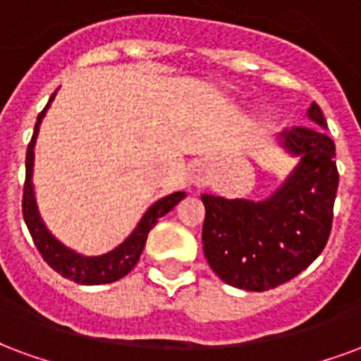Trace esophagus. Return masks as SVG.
Wrapping results in <instances>:
<instances>
[{
    "mask_svg": "<svg viewBox=\"0 0 361 361\" xmlns=\"http://www.w3.org/2000/svg\"><path fill=\"white\" fill-rule=\"evenodd\" d=\"M190 183L196 184V186H200V184L206 183V167H204L202 163H196V165H192Z\"/></svg>",
    "mask_w": 361,
    "mask_h": 361,
    "instance_id": "obj_1",
    "label": "esophagus"
}]
</instances>
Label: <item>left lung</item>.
Masks as SVG:
<instances>
[{
    "instance_id": "left-lung-1",
    "label": "left lung",
    "mask_w": 361,
    "mask_h": 361,
    "mask_svg": "<svg viewBox=\"0 0 361 361\" xmlns=\"http://www.w3.org/2000/svg\"><path fill=\"white\" fill-rule=\"evenodd\" d=\"M307 117L312 125L281 134V144L300 155V163L269 198L202 196L204 254L227 285L252 292L275 288L306 269L327 244L338 188L335 142L315 102Z\"/></svg>"
}]
</instances>
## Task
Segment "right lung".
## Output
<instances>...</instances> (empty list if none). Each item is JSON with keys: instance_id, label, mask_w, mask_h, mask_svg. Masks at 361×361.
Here are the masks:
<instances>
[{"instance_id": "obj_1", "label": "right lung", "mask_w": 361, "mask_h": 361, "mask_svg": "<svg viewBox=\"0 0 361 361\" xmlns=\"http://www.w3.org/2000/svg\"><path fill=\"white\" fill-rule=\"evenodd\" d=\"M54 97L55 94L49 97V102L44 107V111L38 115V121H36V126H34L32 140H30L28 149H26V178L25 192H23V217H25L26 227L30 231V236H32L34 244H36V248L42 254V257L59 275L75 281L78 285H105V283H115V281L125 277L126 273H130L134 265L138 264L142 250L146 246L148 233L154 228L157 219L163 217L165 213H169L186 194L184 192H175V194H169L165 198L157 200L154 206L144 213V217L136 225L133 235L128 236L115 250L104 254V256H82V254H78L75 250L67 248L44 225L40 213H38V206H36L32 186L34 144H36V138H38L42 119H44L49 104L54 102Z\"/></svg>"}]
</instances>
